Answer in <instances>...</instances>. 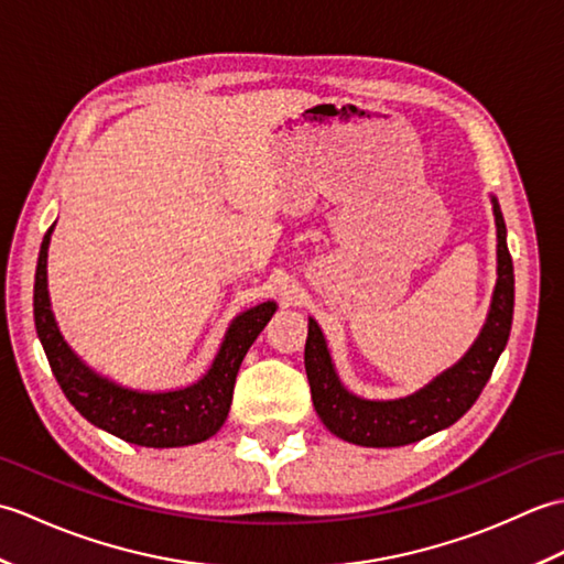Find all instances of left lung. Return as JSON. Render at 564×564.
<instances>
[{
	"mask_svg": "<svg viewBox=\"0 0 564 564\" xmlns=\"http://www.w3.org/2000/svg\"><path fill=\"white\" fill-rule=\"evenodd\" d=\"M492 210L497 225V285L487 322L460 361L422 390L400 400H364L349 392L332 364L322 329L310 317L305 341L310 392L322 424L334 436L368 448L406 446L455 424L480 398L509 341L513 319V263L507 247V225L495 196Z\"/></svg>",
	"mask_w": 564,
	"mask_h": 564,
	"instance_id": "8db88e82",
	"label": "left lung"
}]
</instances>
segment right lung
Listing matches in <instances>:
<instances>
[{
    "label": "right lung",
    "instance_id": "add662e5",
    "mask_svg": "<svg viewBox=\"0 0 564 564\" xmlns=\"http://www.w3.org/2000/svg\"><path fill=\"white\" fill-rule=\"evenodd\" d=\"M53 227L55 225L45 232L39 251L33 283V319L47 364L72 406L94 426L135 443V446L176 448L218 434L227 412H230L237 370L242 366L249 346L254 344L275 313V303L267 301L249 307L247 313L232 319L208 373L194 386L166 392L123 388L84 364L57 329L51 297H47V247H51Z\"/></svg>",
    "mask_w": 564,
    "mask_h": 564
}]
</instances>
